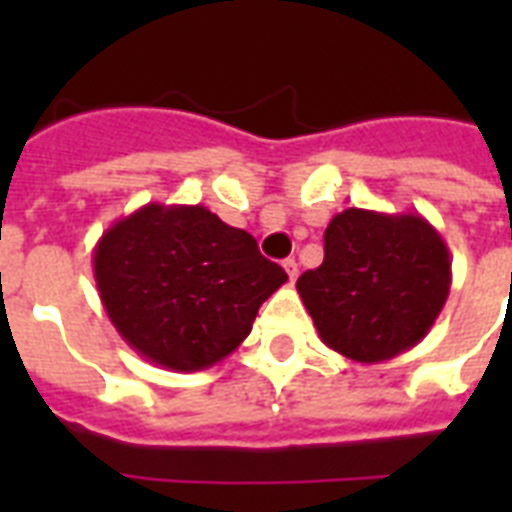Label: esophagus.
I'll return each instance as SVG.
<instances>
[{"instance_id": "obj_1", "label": "esophagus", "mask_w": 512, "mask_h": 512, "mask_svg": "<svg viewBox=\"0 0 512 512\" xmlns=\"http://www.w3.org/2000/svg\"><path fill=\"white\" fill-rule=\"evenodd\" d=\"M284 271H287L289 281H295L297 279V263H295V257H289V260H284Z\"/></svg>"}]
</instances>
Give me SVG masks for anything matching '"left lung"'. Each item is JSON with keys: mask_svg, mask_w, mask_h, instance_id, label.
<instances>
[{"mask_svg": "<svg viewBox=\"0 0 512 512\" xmlns=\"http://www.w3.org/2000/svg\"><path fill=\"white\" fill-rule=\"evenodd\" d=\"M449 287V249L425 217L358 207L332 217L324 263L297 279L321 342L358 364L414 348L436 324Z\"/></svg>", "mask_w": 512, "mask_h": 512, "instance_id": "8db88e82", "label": "left lung"}]
</instances>
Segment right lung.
Listing matches in <instances>:
<instances>
[{"instance_id": "right-lung-1", "label": "right lung", "mask_w": 512, "mask_h": 512, "mask_svg": "<svg viewBox=\"0 0 512 512\" xmlns=\"http://www.w3.org/2000/svg\"><path fill=\"white\" fill-rule=\"evenodd\" d=\"M108 319L156 366L201 372L239 348L260 305L287 281L257 241L201 204H146L92 252Z\"/></svg>"}]
</instances>
